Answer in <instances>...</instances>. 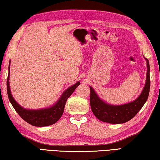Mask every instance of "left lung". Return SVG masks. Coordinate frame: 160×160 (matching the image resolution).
<instances>
[{
  "mask_svg": "<svg viewBox=\"0 0 160 160\" xmlns=\"http://www.w3.org/2000/svg\"><path fill=\"white\" fill-rule=\"evenodd\" d=\"M147 62V75L144 88L141 94L136 99L131 102L121 105H113L105 102L90 86V106L94 115L103 122L119 124L123 123L131 120L142 109L147 101L150 88V64L149 61L145 58Z\"/></svg>",
  "mask_w": 160,
  "mask_h": 160,
  "instance_id": "1",
  "label": "left lung"
}]
</instances>
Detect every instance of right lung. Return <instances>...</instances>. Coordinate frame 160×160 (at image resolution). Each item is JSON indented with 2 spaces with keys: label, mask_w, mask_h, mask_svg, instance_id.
Returning <instances> with one entry per match:
<instances>
[{
  "label": "right lung",
  "mask_w": 160,
  "mask_h": 160,
  "mask_svg": "<svg viewBox=\"0 0 160 160\" xmlns=\"http://www.w3.org/2000/svg\"><path fill=\"white\" fill-rule=\"evenodd\" d=\"M10 64L8 67V76L7 79V92L8 95L10 103L12 105L13 108L17 112L20 117L25 120L26 122L31 124L34 126L43 127L52 125L60 119L64 112V107L66 105L67 99L69 98L72 92L75 91L77 87L80 85V82L78 81L73 85L70 87L65 90L61 94L60 98L55 104L51 107L44 108L41 109H28L20 106L15 101L11 94L10 88Z\"/></svg>",
  "instance_id": "1"
}]
</instances>
